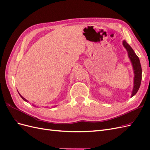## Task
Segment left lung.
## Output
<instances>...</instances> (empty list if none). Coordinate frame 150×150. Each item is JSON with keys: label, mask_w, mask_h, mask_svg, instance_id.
I'll list each match as a JSON object with an SVG mask.
<instances>
[{"label": "left lung", "mask_w": 150, "mask_h": 150, "mask_svg": "<svg viewBox=\"0 0 150 150\" xmlns=\"http://www.w3.org/2000/svg\"><path fill=\"white\" fill-rule=\"evenodd\" d=\"M122 44H123L124 47L126 49L127 51H128L129 57L130 59L131 62H132V64L133 66L134 73V88L132 92V94H131V97H133L134 95H135L138 92V91L140 87L141 82H142V66H141L139 57H138L137 54L134 53L133 49L131 47V46L125 41V40H124Z\"/></svg>", "instance_id": "left-lung-1"}]
</instances>
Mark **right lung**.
<instances>
[{
	"label": "right lung",
	"mask_w": 150,
	"mask_h": 150,
	"mask_svg": "<svg viewBox=\"0 0 150 150\" xmlns=\"http://www.w3.org/2000/svg\"><path fill=\"white\" fill-rule=\"evenodd\" d=\"M19 95H20V96H21V98H22V99H24V101H27V100H26V99H25V98H23V97H22V96H21V94H19Z\"/></svg>",
	"instance_id": "right-lung-1"
}]
</instances>
